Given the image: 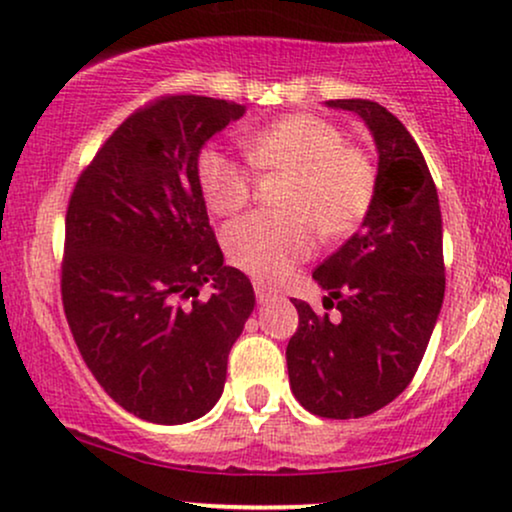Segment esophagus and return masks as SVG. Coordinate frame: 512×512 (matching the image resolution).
Wrapping results in <instances>:
<instances>
[{"label": "esophagus", "instance_id": "obj_1", "mask_svg": "<svg viewBox=\"0 0 512 512\" xmlns=\"http://www.w3.org/2000/svg\"><path fill=\"white\" fill-rule=\"evenodd\" d=\"M254 292H256V299L258 304H266V301H270L275 296V292L266 285H254Z\"/></svg>", "mask_w": 512, "mask_h": 512}]
</instances>
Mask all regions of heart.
<instances>
[{"instance_id": "heart-1", "label": "heart", "mask_w": 512, "mask_h": 512, "mask_svg": "<svg viewBox=\"0 0 512 512\" xmlns=\"http://www.w3.org/2000/svg\"><path fill=\"white\" fill-rule=\"evenodd\" d=\"M251 166L289 173L280 197L282 213L258 211L225 230V254L261 282L285 280L315 249V225L327 237L356 230L375 199L377 173L361 147L346 144L344 132L313 113H289L244 135ZM197 182L208 211L232 216L249 204L254 173L244 161L218 147L197 156Z\"/></svg>"}]
</instances>
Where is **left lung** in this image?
<instances>
[{"instance_id": "left-lung-1", "label": "left lung", "mask_w": 512, "mask_h": 512, "mask_svg": "<svg viewBox=\"0 0 512 512\" xmlns=\"http://www.w3.org/2000/svg\"><path fill=\"white\" fill-rule=\"evenodd\" d=\"M327 106L353 111L370 128L377 187L361 230L313 270L337 318L292 299L299 327L287 370L308 413L349 420L387 406L418 372L444 301V246L437 187L406 125L368 99Z\"/></svg>"}]
</instances>
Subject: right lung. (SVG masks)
I'll list each match as a JSON object with an SVG mask.
<instances>
[{
	"instance_id": "obj_1",
	"label": "right lung",
	"mask_w": 512,
	"mask_h": 512,
	"mask_svg": "<svg viewBox=\"0 0 512 512\" xmlns=\"http://www.w3.org/2000/svg\"><path fill=\"white\" fill-rule=\"evenodd\" d=\"M244 106L166 94L113 130L66 211L61 299L94 380L118 406L182 425L216 406L254 287L225 266L197 182L206 140ZM204 284L208 300H199Z\"/></svg>"
}]
</instances>
